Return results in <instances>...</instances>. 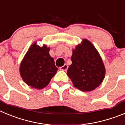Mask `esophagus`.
Returning a JSON list of instances; mask_svg holds the SVG:
<instances>
[{"mask_svg":"<svg viewBox=\"0 0 125 125\" xmlns=\"http://www.w3.org/2000/svg\"><path fill=\"white\" fill-rule=\"evenodd\" d=\"M60 69L61 70L66 71L67 69H68V65H67V64H65V65H64L63 66H62V67H60Z\"/></svg>","mask_w":125,"mask_h":125,"instance_id":"obj_1","label":"esophagus"}]
</instances>
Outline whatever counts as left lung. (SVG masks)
<instances>
[{"mask_svg": "<svg viewBox=\"0 0 125 125\" xmlns=\"http://www.w3.org/2000/svg\"><path fill=\"white\" fill-rule=\"evenodd\" d=\"M71 60L72 63L67 74L75 88L90 92L100 85L106 70L100 55L90 41L83 39L72 50Z\"/></svg>", "mask_w": 125, "mask_h": 125, "instance_id": "left-lung-1", "label": "left lung"}]
</instances>
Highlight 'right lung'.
I'll list each match as a JSON object with an SVG mask.
<instances>
[{
    "mask_svg": "<svg viewBox=\"0 0 125 125\" xmlns=\"http://www.w3.org/2000/svg\"><path fill=\"white\" fill-rule=\"evenodd\" d=\"M50 49L47 45L40 47L35 42L21 62L19 68L21 77L32 88L40 90L47 86L58 70L49 54Z\"/></svg>",
    "mask_w": 125,
    "mask_h": 125,
    "instance_id": "obj_1",
    "label": "right lung"
}]
</instances>
